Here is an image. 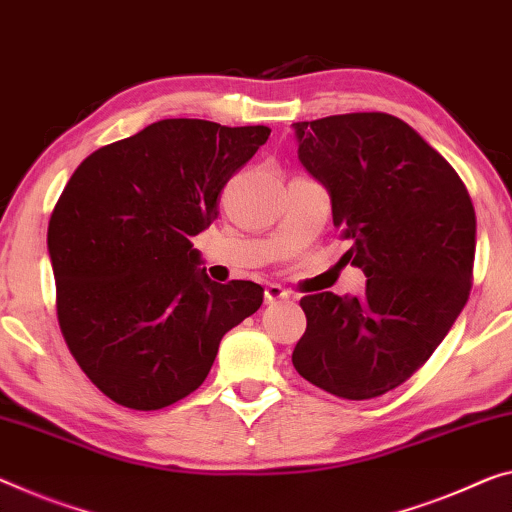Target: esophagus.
Listing matches in <instances>:
<instances>
[{
  "label": "esophagus",
  "instance_id": "esophagus-1",
  "mask_svg": "<svg viewBox=\"0 0 512 512\" xmlns=\"http://www.w3.org/2000/svg\"><path fill=\"white\" fill-rule=\"evenodd\" d=\"M290 293L286 288H281L279 283H267L265 286V302L267 304H272V302H277V300H286Z\"/></svg>",
  "mask_w": 512,
  "mask_h": 512
}]
</instances>
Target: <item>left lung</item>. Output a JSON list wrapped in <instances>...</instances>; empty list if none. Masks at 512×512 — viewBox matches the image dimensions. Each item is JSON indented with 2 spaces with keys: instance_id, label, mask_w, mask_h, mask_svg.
Returning <instances> with one entry per match:
<instances>
[{
  "instance_id": "8db88e82",
  "label": "left lung",
  "mask_w": 512,
  "mask_h": 512,
  "mask_svg": "<svg viewBox=\"0 0 512 512\" xmlns=\"http://www.w3.org/2000/svg\"><path fill=\"white\" fill-rule=\"evenodd\" d=\"M300 160L332 196V219L366 274L364 297L304 295L293 350L304 380L345 400L400 387L469 300L476 212L455 169L405 121L355 112L295 123Z\"/></svg>"
}]
</instances>
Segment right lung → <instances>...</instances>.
Listing matches in <instances>:
<instances>
[{"mask_svg": "<svg viewBox=\"0 0 512 512\" xmlns=\"http://www.w3.org/2000/svg\"><path fill=\"white\" fill-rule=\"evenodd\" d=\"M267 125L164 119L75 169L47 226L57 318L86 377L130 410H162L206 380L222 336L256 313L254 281H210L192 238L261 148Z\"/></svg>", "mask_w": 512, "mask_h": 512, "instance_id": "obj_1", "label": "right lung"}]
</instances>
